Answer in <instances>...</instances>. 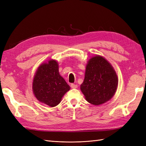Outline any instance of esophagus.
<instances>
[{
	"mask_svg": "<svg viewBox=\"0 0 146 146\" xmlns=\"http://www.w3.org/2000/svg\"><path fill=\"white\" fill-rule=\"evenodd\" d=\"M71 87L72 88H76L77 87H78V85H76V84H73V83H72V84H71Z\"/></svg>",
	"mask_w": 146,
	"mask_h": 146,
	"instance_id": "obj_1",
	"label": "esophagus"
}]
</instances>
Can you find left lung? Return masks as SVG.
Returning <instances> with one entry per match:
<instances>
[{
	"label": "left lung",
	"instance_id": "obj_1",
	"mask_svg": "<svg viewBox=\"0 0 146 146\" xmlns=\"http://www.w3.org/2000/svg\"><path fill=\"white\" fill-rule=\"evenodd\" d=\"M118 82L117 73L111 64L104 57L96 55L86 65L85 78L80 89L86 101L100 105L113 97Z\"/></svg>",
	"mask_w": 146,
	"mask_h": 146
}]
</instances>
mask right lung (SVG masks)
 Returning a JSON list of instances; mask_svg holds the SVG:
<instances>
[{"label": "right lung", "instance_id": "right-lung-1", "mask_svg": "<svg viewBox=\"0 0 146 146\" xmlns=\"http://www.w3.org/2000/svg\"><path fill=\"white\" fill-rule=\"evenodd\" d=\"M70 90V86L60 75L56 60H49L39 65L33 82V92L38 100L54 107Z\"/></svg>", "mask_w": 146, "mask_h": 146}]
</instances>
